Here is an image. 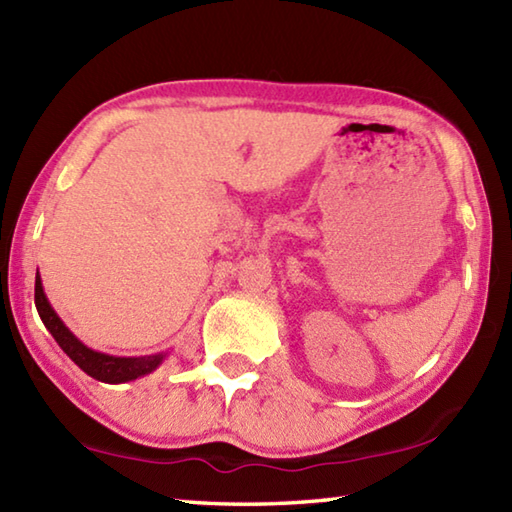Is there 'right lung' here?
Segmentation results:
<instances>
[{"instance_id":"1","label":"right lung","mask_w":512,"mask_h":512,"mask_svg":"<svg viewBox=\"0 0 512 512\" xmlns=\"http://www.w3.org/2000/svg\"><path fill=\"white\" fill-rule=\"evenodd\" d=\"M35 306H37L39 317H42L44 326L48 328V333L55 337L59 348H62L64 353L73 359V362L82 368L86 375H90L93 379H99V382H106V384L133 382V379H137V377L153 373V370L164 362L166 353L144 355V357H113L106 353H97V350L84 346L73 333H70L62 319H59L53 306L48 304V299L44 295L42 277H39V273L35 275Z\"/></svg>"}]
</instances>
